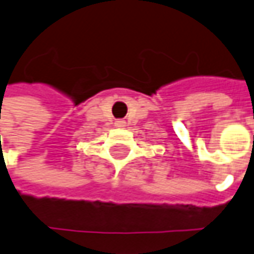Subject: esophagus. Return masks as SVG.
Wrapping results in <instances>:
<instances>
[{
	"instance_id": "34e87169",
	"label": "esophagus",
	"mask_w": 254,
	"mask_h": 254,
	"mask_svg": "<svg viewBox=\"0 0 254 254\" xmlns=\"http://www.w3.org/2000/svg\"><path fill=\"white\" fill-rule=\"evenodd\" d=\"M115 124L116 127H124V126H126V122H124V120H117Z\"/></svg>"
}]
</instances>
